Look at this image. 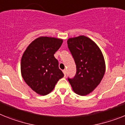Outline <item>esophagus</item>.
I'll return each instance as SVG.
<instances>
[{
  "label": "esophagus",
  "instance_id": "1",
  "mask_svg": "<svg viewBox=\"0 0 125 125\" xmlns=\"http://www.w3.org/2000/svg\"><path fill=\"white\" fill-rule=\"evenodd\" d=\"M63 72L65 76H66V74H67V71H66V70H63Z\"/></svg>",
  "mask_w": 125,
  "mask_h": 125
}]
</instances>
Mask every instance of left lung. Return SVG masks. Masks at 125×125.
<instances>
[{"mask_svg": "<svg viewBox=\"0 0 125 125\" xmlns=\"http://www.w3.org/2000/svg\"><path fill=\"white\" fill-rule=\"evenodd\" d=\"M67 44L76 65L75 76L68 77V81L75 93L88 95L100 84L105 74L103 54L92 40L84 35L69 39Z\"/></svg>", "mask_w": 125, "mask_h": 125, "instance_id": "1", "label": "left lung"}]
</instances>
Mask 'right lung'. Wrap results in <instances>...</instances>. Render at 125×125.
Listing matches in <instances>:
<instances>
[{
    "instance_id": "add662e5",
    "label": "right lung",
    "mask_w": 125,
    "mask_h": 125,
    "mask_svg": "<svg viewBox=\"0 0 125 125\" xmlns=\"http://www.w3.org/2000/svg\"><path fill=\"white\" fill-rule=\"evenodd\" d=\"M62 39L40 37L27 47L21 62V75L32 90L46 95L54 89L64 74L59 69L54 54L60 48Z\"/></svg>"
}]
</instances>
